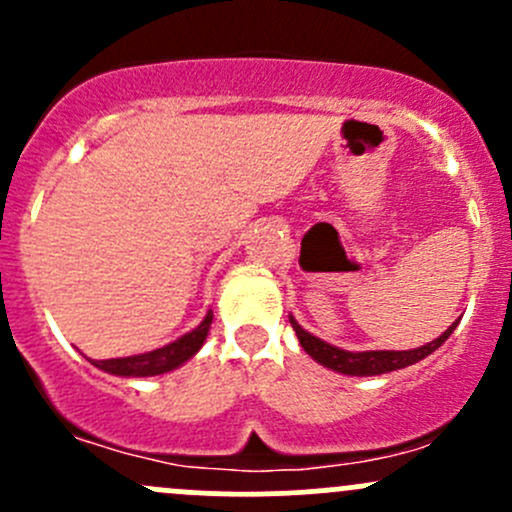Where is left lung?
<instances>
[{
  "label": "left lung",
  "instance_id": "1",
  "mask_svg": "<svg viewBox=\"0 0 512 512\" xmlns=\"http://www.w3.org/2000/svg\"><path fill=\"white\" fill-rule=\"evenodd\" d=\"M292 322L294 334H297L299 344L302 349L312 356L317 364L327 366V369L337 371V374H347V376H379V374H389V371H399L406 369V366L416 364V361L426 359L428 354L436 352L443 342L453 334L458 322H453L446 332L441 334L433 342L423 344L418 349H406V352H389V349H379V352H347V349H339L334 344L324 342V339L314 337L309 334L307 329L299 327V322L294 317H289Z\"/></svg>",
  "mask_w": 512,
  "mask_h": 512
}]
</instances>
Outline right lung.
I'll use <instances>...</instances> for the list:
<instances>
[{
	"label": "right lung",
	"mask_w": 512,
	"mask_h": 512,
	"mask_svg": "<svg viewBox=\"0 0 512 512\" xmlns=\"http://www.w3.org/2000/svg\"><path fill=\"white\" fill-rule=\"evenodd\" d=\"M210 324H213V309H208L203 322L193 329V332L183 334L175 342L165 344V347L153 349V352L146 354H133V356H118V359H103V361H94L91 364L98 366L101 371L113 376H158V374H168V371L178 369L183 366L185 361L193 359L195 354L200 352V347L205 344L210 332Z\"/></svg>",
	"instance_id": "right-lung-1"
}]
</instances>
